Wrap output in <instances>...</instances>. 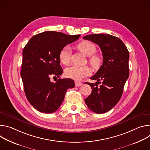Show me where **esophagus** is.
I'll return each mask as SVG.
<instances>
[{
  "label": "esophagus",
  "instance_id": "esophagus-1",
  "mask_svg": "<svg viewBox=\"0 0 150 150\" xmlns=\"http://www.w3.org/2000/svg\"><path fill=\"white\" fill-rule=\"evenodd\" d=\"M81 85H82V83L81 82L77 81H75V86H80Z\"/></svg>",
  "mask_w": 150,
  "mask_h": 150
}]
</instances>
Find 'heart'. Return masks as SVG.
<instances>
[{
  "instance_id": "b5f03b06",
  "label": "heart",
  "mask_w": 150,
  "mask_h": 150,
  "mask_svg": "<svg viewBox=\"0 0 150 150\" xmlns=\"http://www.w3.org/2000/svg\"><path fill=\"white\" fill-rule=\"evenodd\" d=\"M78 49L86 57H89V62L92 68L96 70L100 67L103 59L100 56L93 55L96 51L95 45L87 40L81 41L77 46ZM71 50L69 46L62 47L59 53V59L61 63L67 65L70 61ZM91 73V69L88 66L78 67L71 66L65 70V75L67 77L76 81H79L83 78L89 76Z\"/></svg>"
}]
</instances>
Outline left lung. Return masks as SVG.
Returning <instances> with one entry per match:
<instances>
[{"mask_svg": "<svg viewBox=\"0 0 150 150\" xmlns=\"http://www.w3.org/2000/svg\"><path fill=\"white\" fill-rule=\"evenodd\" d=\"M83 39L97 44L103 56L101 67L91 78L97 80L96 83H85L91 86L92 90L85 101L94 112L105 113L112 108L121 98L129 75V53L123 42L112 35H89L83 37ZM99 81L102 82L99 87L96 84Z\"/></svg>", "mask_w": 150, "mask_h": 150, "instance_id": "left-lung-1", "label": "left lung"}]
</instances>
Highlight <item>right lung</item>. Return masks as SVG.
<instances>
[{
  "mask_svg": "<svg viewBox=\"0 0 150 150\" xmlns=\"http://www.w3.org/2000/svg\"><path fill=\"white\" fill-rule=\"evenodd\" d=\"M80 35H67L57 31H45L32 37L24 47L21 71L24 92L28 102L40 112L52 113L62 103L69 88L74 87L71 79H59L63 70L59 53Z\"/></svg>",
  "mask_w": 150,
  "mask_h": 150,
  "instance_id": "right-lung-1",
  "label": "right lung"
}]
</instances>
